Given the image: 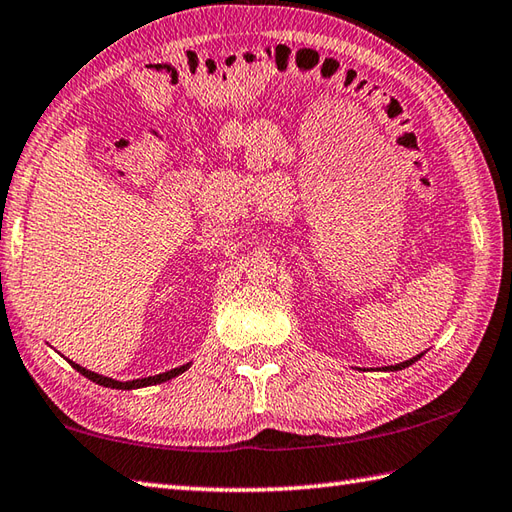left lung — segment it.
Here are the masks:
<instances>
[{"label":"left lung","instance_id":"obj_1","mask_svg":"<svg viewBox=\"0 0 512 512\" xmlns=\"http://www.w3.org/2000/svg\"><path fill=\"white\" fill-rule=\"evenodd\" d=\"M419 357H422V355H415L413 359H406V362H402V364H395V366H386V370H402V368H408L410 364H415Z\"/></svg>","mask_w":512,"mask_h":512}]
</instances>
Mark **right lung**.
<instances>
[{
  "label": "right lung",
  "instance_id": "right-lung-1",
  "mask_svg": "<svg viewBox=\"0 0 512 512\" xmlns=\"http://www.w3.org/2000/svg\"><path fill=\"white\" fill-rule=\"evenodd\" d=\"M68 364L73 366V368L77 370V373H82L84 377H88L90 382H95V384H99V386H106V388H119V390H133V388H144V386H153V384L168 382V379H173V377H177V375H182L184 370H188V366H190V364H184V366H179V368L166 370V373H162V375L144 377V379H133V382H117V379H110V377H104V375H97V373H93V370H86V368H82L79 364L70 362V359H68Z\"/></svg>",
  "mask_w": 512,
  "mask_h": 512
}]
</instances>
